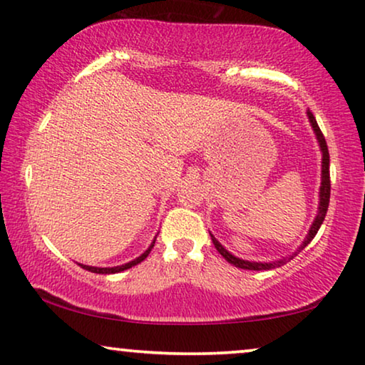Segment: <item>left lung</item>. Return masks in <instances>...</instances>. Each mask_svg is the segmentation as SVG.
Segmentation results:
<instances>
[{
	"label": "left lung",
	"instance_id": "1",
	"mask_svg": "<svg viewBox=\"0 0 365 365\" xmlns=\"http://www.w3.org/2000/svg\"><path fill=\"white\" fill-rule=\"evenodd\" d=\"M307 118H309V123H311V126L314 129V134H316L319 148H321V153H322V171H321V187H319V207H317V214H316V217H314L311 227H309V232H307L306 239H304L301 246H299L296 249V252H292L291 256L282 257V259H279V261H272V262H256V261H246V259L236 257V256H234V254L229 252L227 249L224 247L222 244L219 242L217 239L212 236L211 232H209V234H211L214 247H216L217 252L221 254V256L226 259L227 262H231L232 266L241 267V269H247V271H267V269L281 267L286 262L291 261L292 257H296L297 254L301 252L302 249L306 247L307 244L311 242L314 237H316L319 227H321V224L324 222V217H326L327 207H329V199H331V176H329V149H327L326 139H324L321 129H319V126H317L316 118H314V114L311 111H307Z\"/></svg>",
	"mask_w": 365,
	"mask_h": 365
}]
</instances>
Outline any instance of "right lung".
I'll use <instances>...</instances> for the list:
<instances>
[{
    "mask_svg": "<svg viewBox=\"0 0 365 365\" xmlns=\"http://www.w3.org/2000/svg\"><path fill=\"white\" fill-rule=\"evenodd\" d=\"M154 242H156V237L153 239L151 246H149V247L146 249V251H144V252L141 254V256L136 257V259H133V261H129V262H126V264H121V266H114V267H94V266H86V264H79V266H81L83 269H86V271L96 272V274H116V272L126 271V269L136 266V264H139V262H143L144 259H146V257L149 256V252H151V249L154 247Z\"/></svg>",
    "mask_w": 365,
    "mask_h": 365,
    "instance_id": "obj_1",
    "label": "right lung"
}]
</instances>
